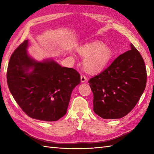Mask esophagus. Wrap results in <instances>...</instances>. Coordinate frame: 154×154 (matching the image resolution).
I'll return each instance as SVG.
<instances>
[{
    "label": "esophagus",
    "instance_id": "obj_1",
    "mask_svg": "<svg viewBox=\"0 0 154 154\" xmlns=\"http://www.w3.org/2000/svg\"><path fill=\"white\" fill-rule=\"evenodd\" d=\"M87 80V78L85 75H81V82L83 83V82H85V81Z\"/></svg>",
    "mask_w": 154,
    "mask_h": 154
}]
</instances>
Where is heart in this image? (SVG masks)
<instances>
[{"instance_id": "heart-1", "label": "heart", "mask_w": 154, "mask_h": 154, "mask_svg": "<svg viewBox=\"0 0 154 154\" xmlns=\"http://www.w3.org/2000/svg\"><path fill=\"white\" fill-rule=\"evenodd\" d=\"M77 51L83 57L85 70L94 73L103 69L109 63L112 57V51L101 42L87 43L77 48Z\"/></svg>"}]
</instances>
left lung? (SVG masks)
<instances>
[{
    "label": "left lung",
    "instance_id": "obj_1",
    "mask_svg": "<svg viewBox=\"0 0 154 154\" xmlns=\"http://www.w3.org/2000/svg\"><path fill=\"white\" fill-rule=\"evenodd\" d=\"M131 49L88 81L93 93V110L104 119H120L138 103L146 88L147 73L141 54Z\"/></svg>",
    "mask_w": 154,
    "mask_h": 154
}]
</instances>
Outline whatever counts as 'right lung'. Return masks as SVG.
<instances>
[{
	"instance_id": "obj_1",
	"label": "right lung",
	"mask_w": 154,
	"mask_h": 154,
	"mask_svg": "<svg viewBox=\"0 0 154 154\" xmlns=\"http://www.w3.org/2000/svg\"><path fill=\"white\" fill-rule=\"evenodd\" d=\"M24 40L11 55L7 69V83L12 95L28 116L43 121H57L67 112L71 94L81 82L73 68L56 62L35 61L26 51ZM30 68L31 72H28Z\"/></svg>"
}]
</instances>
